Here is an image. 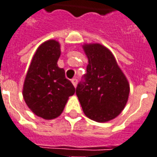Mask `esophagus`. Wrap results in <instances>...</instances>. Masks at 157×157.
<instances>
[{
	"label": "esophagus",
	"mask_w": 157,
	"mask_h": 157,
	"mask_svg": "<svg viewBox=\"0 0 157 157\" xmlns=\"http://www.w3.org/2000/svg\"><path fill=\"white\" fill-rule=\"evenodd\" d=\"M77 81H78V80L76 78H73L71 80V82H72V83H73V85L75 87H76V85H77Z\"/></svg>",
	"instance_id": "obj_1"
}]
</instances>
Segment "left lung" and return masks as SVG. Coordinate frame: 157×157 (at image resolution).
Segmentation results:
<instances>
[{"mask_svg": "<svg viewBox=\"0 0 157 157\" xmlns=\"http://www.w3.org/2000/svg\"><path fill=\"white\" fill-rule=\"evenodd\" d=\"M87 73L76 87L84 114L98 122L116 118L127 103L129 85L114 56L101 44L84 45Z\"/></svg>", "mask_w": 157, "mask_h": 157, "instance_id": "obj_1", "label": "left lung"}]
</instances>
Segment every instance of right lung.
I'll list each match as a JSON object with an SVG mask.
<instances>
[{
  "label": "right lung",
  "instance_id": "1",
  "mask_svg": "<svg viewBox=\"0 0 157 157\" xmlns=\"http://www.w3.org/2000/svg\"><path fill=\"white\" fill-rule=\"evenodd\" d=\"M61 56L59 42L49 40L37 48L26 75L23 98L36 116L50 120L59 116L75 89L57 66Z\"/></svg>",
  "mask_w": 157,
  "mask_h": 157
}]
</instances>
